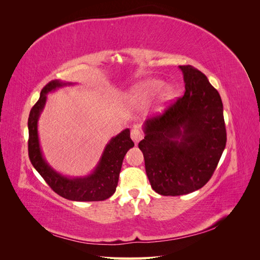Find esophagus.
Segmentation results:
<instances>
[{
    "mask_svg": "<svg viewBox=\"0 0 260 260\" xmlns=\"http://www.w3.org/2000/svg\"><path fill=\"white\" fill-rule=\"evenodd\" d=\"M131 139L133 140V142L139 143L141 139H142V133H141L140 127L138 124L133 125V128L131 129Z\"/></svg>",
    "mask_w": 260,
    "mask_h": 260,
    "instance_id": "34e87169",
    "label": "esophagus"
}]
</instances>
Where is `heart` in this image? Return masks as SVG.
I'll return each instance as SVG.
<instances>
[{
    "mask_svg": "<svg viewBox=\"0 0 260 260\" xmlns=\"http://www.w3.org/2000/svg\"><path fill=\"white\" fill-rule=\"evenodd\" d=\"M160 86L161 82L154 79L146 80L135 85L127 95L128 103L136 107L144 106L152 99L155 92L159 89ZM172 93H174V90H172L170 85H162L158 93L159 103H165V102L169 101L172 96Z\"/></svg>",
    "mask_w": 260,
    "mask_h": 260,
    "instance_id": "b5f03b06",
    "label": "heart"
}]
</instances>
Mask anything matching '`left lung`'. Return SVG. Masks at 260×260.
Returning a JSON list of instances; mask_svg holds the SVG:
<instances>
[{"instance_id": "left-lung-1", "label": "left lung", "mask_w": 260, "mask_h": 260, "mask_svg": "<svg viewBox=\"0 0 260 260\" xmlns=\"http://www.w3.org/2000/svg\"><path fill=\"white\" fill-rule=\"evenodd\" d=\"M185 92L162 115L144 123L139 143L152 188L164 196L192 193L205 185L226 143L223 105L207 77L191 65L179 66Z\"/></svg>"}]
</instances>
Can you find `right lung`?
Returning a JSON list of instances; mask_svg holds the SVG:
<instances>
[{"mask_svg": "<svg viewBox=\"0 0 260 260\" xmlns=\"http://www.w3.org/2000/svg\"><path fill=\"white\" fill-rule=\"evenodd\" d=\"M67 84L72 83L52 80L42 89L40 99L31 108L28 118L29 158L45 182L61 198L76 202L104 201L115 193L124 155L135 146V143L130 138V130L124 129L109 141L91 175L83 178H68L55 171L42 155L38 137V120L45 105L46 94Z\"/></svg>", "mask_w": 260, "mask_h": 260, "instance_id": "obj_1", "label": "right lung"}]
</instances>
